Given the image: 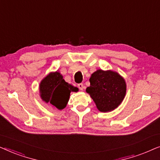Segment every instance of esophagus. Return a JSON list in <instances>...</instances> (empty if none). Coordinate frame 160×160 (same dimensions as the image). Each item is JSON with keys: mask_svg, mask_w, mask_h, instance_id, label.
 <instances>
[{"mask_svg": "<svg viewBox=\"0 0 160 160\" xmlns=\"http://www.w3.org/2000/svg\"><path fill=\"white\" fill-rule=\"evenodd\" d=\"M78 88L80 89V90H82V91L84 90V84H82V83H81V84H78Z\"/></svg>", "mask_w": 160, "mask_h": 160, "instance_id": "esophagus-1", "label": "esophagus"}]
</instances>
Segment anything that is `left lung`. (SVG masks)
Segmentation results:
<instances>
[{"mask_svg": "<svg viewBox=\"0 0 160 160\" xmlns=\"http://www.w3.org/2000/svg\"><path fill=\"white\" fill-rule=\"evenodd\" d=\"M90 86L86 92L100 112H110L123 101L127 85L124 78L117 72L98 69L89 78Z\"/></svg>", "mask_w": 160, "mask_h": 160, "instance_id": "obj_1", "label": "left lung"}]
</instances>
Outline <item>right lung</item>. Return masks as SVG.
<instances>
[{"mask_svg": "<svg viewBox=\"0 0 160 160\" xmlns=\"http://www.w3.org/2000/svg\"><path fill=\"white\" fill-rule=\"evenodd\" d=\"M78 89L63 79L58 71L51 72L41 80L39 92L41 100L52 104L53 108L62 110L67 106L71 92H77Z\"/></svg>", "mask_w": 160, "mask_h": 160, "instance_id": "right-lung-1", "label": "right lung"}]
</instances>
